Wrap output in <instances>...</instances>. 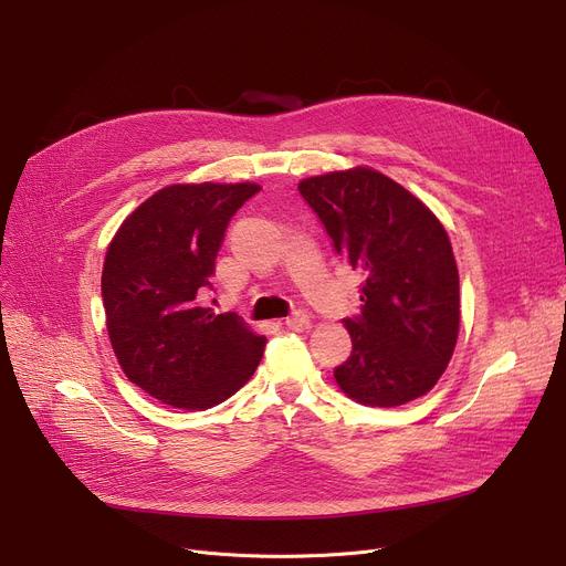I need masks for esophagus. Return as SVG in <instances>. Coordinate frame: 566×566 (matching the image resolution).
Returning a JSON list of instances; mask_svg holds the SVG:
<instances>
[{"label": "esophagus", "mask_w": 566, "mask_h": 566, "mask_svg": "<svg viewBox=\"0 0 566 566\" xmlns=\"http://www.w3.org/2000/svg\"><path fill=\"white\" fill-rule=\"evenodd\" d=\"M284 323L291 331H305V328H310V316L305 312H293L286 316Z\"/></svg>", "instance_id": "obj_1"}]
</instances>
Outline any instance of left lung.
<instances>
[{
  "label": "left lung",
  "instance_id": "obj_1",
  "mask_svg": "<svg viewBox=\"0 0 566 566\" xmlns=\"http://www.w3.org/2000/svg\"><path fill=\"white\" fill-rule=\"evenodd\" d=\"M303 199L363 277L360 314L344 318L353 350L335 367L358 403L392 408L427 395L459 337V271L448 231L380 171L305 178Z\"/></svg>",
  "mask_w": 566,
  "mask_h": 566
}]
</instances>
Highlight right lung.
Segmentation results:
<instances>
[{
    "label": "right lung",
    "mask_w": 566,
    "mask_h": 566,
    "mask_svg": "<svg viewBox=\"0 0 566 566\" xmlns=\"http://www.w3.org/2000/svg\"><path fill=\"white\" fill-rule=\"evenodd\" d=\"M254 184L169 186L118 227L103 265L107 333L126 376L154 399L206 410L235 395L261 363L265 337L201 293L229 220Z\"/></svg>",
    "instance_id": "add662e5"
}]
</instances>
